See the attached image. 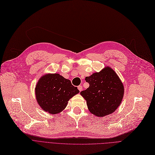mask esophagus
<instances>
[{"instance_id": "34e87169", "label": "esophagus", "mask_w": 155, "mask_h": 155, "mask_svg": "<svg viewBox=\"0 0 155 155\" xmlns=\"http://www.w3.org/2000/svg\"><path fill=\"white\" fill-rule=\"evenodd\" d=\"M78 90H79V91H81L83 90V87H82V86H79L78 87Z\"/></svg>"}]
</instances>
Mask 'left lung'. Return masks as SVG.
Masks as SVG:
<instances>
[{
  "mask_svg": "<svg viewBox=\"0 0 155 155\" xmlns=\"http://www.w3.org/2000/svg\"><path fill=\"white\" fill-rule=\"evenodd\" d=\"M85 80L90 86L80 94L86 101L89 111L98 117L114 112L122 103L124 94L123 83L117 73L107 66L86 77Z\"/></svg>",
  "mask_w": 155,
  "mask_h": 155,
  "instance_id": "obj_1",
  "label": "left lung"
}]
</instances>
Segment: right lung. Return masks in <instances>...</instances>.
Returning <instances> with one entry per match:
<instances>
[{
	"label": "right lung",
	"instance_id": "1",
	"mask_svg": "<svg viewBox=\"0 0 155 155\" xmlns=\"http://www.w3.org/2000/svg\"><path fill=\"white\" fill-rule=\"evenodd\" d=\"M35 90L36 101L41 108L53 115L63 111L68 101L79 93L69 79L58 73H48L42 76Z\"/></svg>",
	"mask_w": 155,
	"mask_h": 155
}]
</instances>
